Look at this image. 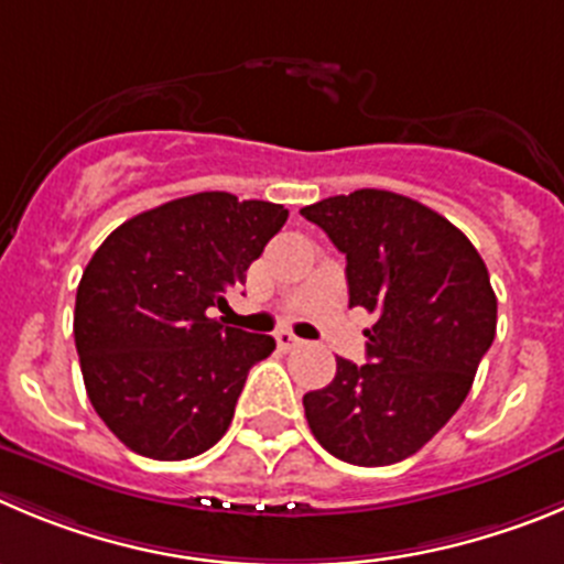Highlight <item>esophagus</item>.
Segmentation results:
<instances>
[{
  "mask_svg": "<svg viewBox=\"0 0 564 564\" xmlns=\"http://www.w3.org/2000/svg\"><path fill=\"white\" fill-rule=\"evenodd\" d=\"M276 344H279V349H296V346L302 344V338H296V335H293L291 329H279V333H276Z\"/></svg>",
  "mask_w": 564,
  "mask_h": 564,
  "instance_id": "34e87169",
  "label": "esophagus"
}]
</instances>
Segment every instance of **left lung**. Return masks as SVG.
Wrapping results in <instances>:
<instances>
[{
    "label": "left lung",
    "instance_id": "obj_1",
    "mask_svg": "<svg viewBox=\"0 0 564 564\" xmlns=\"http://www.w3.org/2000/svg\"><path fill=\"white\" fill-rule=\"evenodd\" d=\"M346 254L349 307L375 316L366 358H338L333 383L304 394L324 451L386 467L425 447L473 389L495 340L498 299L473 242L431 206L389 189H355L304 206Z\"/></svg>",
    "mask_w": 564,
    "mask_h": 564
}]
</instances>
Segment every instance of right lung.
Masks as SVG:
<instances>
[{"label": "right lung", "mask_w": 564, "mask_h": 564, "mask_svg": "<svg viewBox=\"0 0 564 564\" xmlns=\"http://www.w3.org/2000/svg\"><path fill=\"white\" fill-rule=\"evenodd\" d=\"M288 220L282 204L231 193L175 198L97 248L75 299V346L97 416L126 447L184 462L229 431L248 369L271 335L209 318Z\"/></svg>", "instance_id": "obj_1"}]
</instances>
